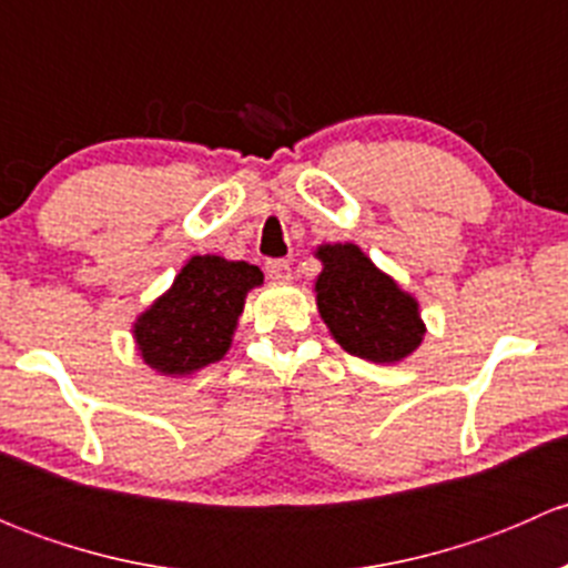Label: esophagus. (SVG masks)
<instances>
[{
	"mask_svg": "<svg viewBox=\"0 0 568 568\" xmlns=\"http://www.w3.org/2000/svg\"><path fill=\"white\" fill-rule=\"evenodd\" d=\"M266 274L272 280H280V283H288L291 280V263L285 257H274V261H266Z\"/></svg>",
	"mask_w": 568,
	"mask_h": 568,
	"instance_id": "1",
	"label": "esophagus"
}]
</instances>
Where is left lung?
<instances>
[{
	"label": "left lung",
	"mask_w": 568,
	"mask_h": 568,
	"mask_svg": "<svg viewBox=\"0 0 568 568\" xmlns=\"http://www.w3.org/2000/svg\"><path fill=\"white\" fill-rule=\"evenodd\" d=\"M324 272L316 280L318 313L335 341L354 357L398 363L423 341L417 302L382 274L354 244L318 247Z\"/></svg>",
	"instance_id": "obj_1"
}]
</instances>
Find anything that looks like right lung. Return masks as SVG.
I'll return each instance as SVG.
<instances>
[{
  "label": "right lung",
  "instance_id": "add662e5",
  "mask_svg": "<svg viewBox=\"0 0 568 568\" xmlns=\"http://www.w3.org/2000/svg\"><path fill=\"white\" fill-rule=\"evenodd\" d=\"M263 283V272L244 261L194 255L173 288L134 324L142 359L162 374H192L216 363L231 346L244 296Z\"/></svg>",
  "mask_w": 568,
  "mask_h": 568
}]
</instances>
